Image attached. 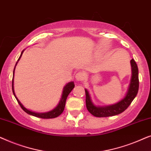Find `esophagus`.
Instances as JSON below:
<instances>
[{
  "label": "esophagus",
  "mask_w": 151,
  "mask_h": 151,
  "mask_svg": "<svg viewBox=\"0 0 151 151\" xmlns=\"http://www.w3.org/2000/svg\"><path fill=\"white\" fill-rule=\"evenodd\" d=\"M84 78H85V76H84V74L83 73H82V72H79V73H78L76 76V80H77L78 82L83 81Z\"/></svg>",
  "instance_id": "34e87169"
}]
</instances>
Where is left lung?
Listing matches in <instances>:
<instances>
[{
    "label": "left lung",
    "instance_id": "8db88e82",
    "mask_svg": "<svg viewBox=\"0 0 151 151\" xmlns=\"http://www.w3.org/2000/svg\"><path fill=\"white\" fill-rule=\"evenodd\" d=\"M131 66L132 75L127 93L123 99L115 104L107 105V106H96L93 102L88 91L85 88L86 106L90 113L98 117H110L120 114L129 106L134 98L137 96L138 89H139L138 67L133 59L131 60Z\"/></svg>",
    "mask_w": 151,
    "mask_h": 151
}]
</instances>
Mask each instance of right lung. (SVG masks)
<instances>
[{"instance_id":"1","label":"right lung","mask_w":151,"mask_h":151,"mask_svg":"<svg viewBox=\"0 0 151 151\" xmlns=\"http://www.w3.org/2000/svg\"><path fill=\"white\" fill-rule=\"evenodd\" d=\"M24 51L22 50L21 52V54H20L19 58H18V61L16 62L15 67H14V72H13V79H12V91H13V93L15 96V98L16 99V100L18 101V104L20 106V107L22 109L24 112H26L27 113H28L29 115H33V116L37 117H40V118H42V119H51V118H55V117H57L58 116H59L63 112L64 109H65V103H66V100H67V98L69 94L71 93V91L73 90V88L75 86V84H74L73 82H69L66 84V85L64 86L63 88V93H62V96L60 100L59 101V103L55 107L54 109H52L51 111H49L48 112H45V113H36V112H34V111H32L29 109H26L24 107L21 102H20V100H18L17 97H16V94H15V91H14V71H15V68L16 66L17 65V64L18 63V61L20 60V58H21L22 53H23Z\"/></svg>"}]
</instances>
